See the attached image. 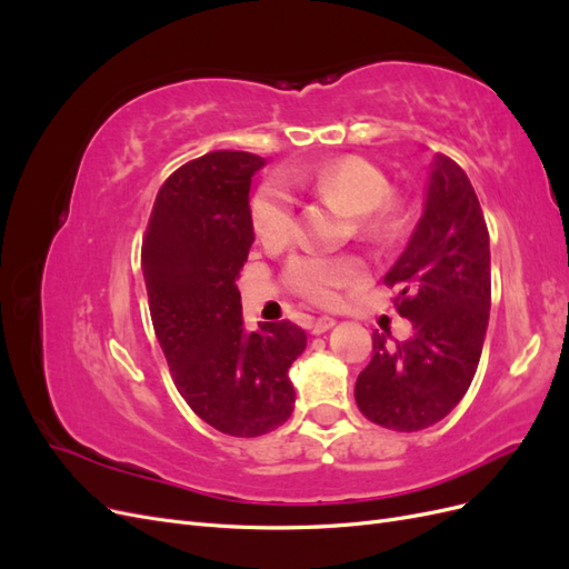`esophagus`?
<instances>
[{"instance_id":"obj_1","label":"esophagus","mask_w":569,"mask_h":569,"mask_svg":"<svg viewBox=\"0 0 569 569\" xmlns=\"http://www.w3.org/2000/svg\"><path fill=\"white\" fill-rule=\"evenodd\" d=\"M335 318H330V316H320V318H316L313 320V325H311V332L313 335H322V332H327V330H332L335 327Z\"/></svg>"}]
</instances>
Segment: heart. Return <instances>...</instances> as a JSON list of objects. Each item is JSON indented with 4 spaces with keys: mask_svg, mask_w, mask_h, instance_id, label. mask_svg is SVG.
<instances>
[{
    "mask_svg": "<svg viewBox=\"0 0 569 569\" xmlns=\"http://www.w3.org/2000/svg\"><path fill=\"white\" fill-rule=\"evenodd\" d=\"M282 180L301 192L335 203L353 218L356 234L363 242L387 249L401 242L408 230V213L393 199L387 176L375 163L360 157H343L311 168H289ZM251 222L266 247L287 244L297 230L295 197L280 182H268L251 201ZM284 278L303 299L332 306L341 289L363 280V266L349 256L306 253L291 258Z\"/></svg>",
    "mask_w": 569,
    "mask_h": 569,
    "instance_id": "heart-1",
    "label": "heart"
}]
</instances>
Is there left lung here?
<instances>
[{"instance_id":"8db88e82","label":"left lung","mask_w":569,"mask_h":569,"mask_svg":"<svg viewBox=\"0 0 569 569\" xmlns=\"http://www.w3.org/2000/svg\"><path fill=\"white\" fill-rule=\"evenodd\" d=\"M412 337L372 335V358L356 380L363 416L396 432H418L460 403L479 366L491 308L489 230L465 170L437 153L425 211L406 251L385 274Z\"/></svg>"}]
</instances>
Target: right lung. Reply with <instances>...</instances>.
Listing matches in <instances>:
<instances>
[{
  "label": "right lung",
  "instance_id": "add662e5",
  "mask_svg": "<svg viewBox=\"0 0 569 569\" xmlns=\"http://www.w3.org/2000/svg\"><path fill=\"white\" fill-rule=\"evenodd\" d=\"M263 166L247 151L184 163L159 189L142 242L149 313L173 382L230 437H261L289 420V368L306 349L289 320L249 332L234 284L253 244L251 178Z\"/></svg>",
  "mask_w": 569,
  "mask_h": 569
}]
</instances>
